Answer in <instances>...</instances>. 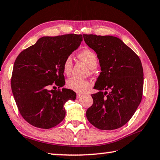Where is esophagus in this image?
Listing matches in <instances>:
<instances>
[{"mask_svg": "<svg viewBox=\"0 0 160 160\" xmlns=\"http://www.w3.org/2000/svg\"><path fill=\"white\" fill-rule=\"evenodd\" d=\"M82 97V94H77V99H80V98H81V97Z\"/></svg>", "mask_w": 160, "mask_h": 160, "instance_id": "1", "label": "esophagus"}]
</instances>
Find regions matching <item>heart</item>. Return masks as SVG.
<instances>
[{"label": "heart", "instance_id": "1", "mask_svg": "<svg viewBox=\"0 0 160 160\" xmlns=\"http://www.w3.org/2000/svg\"><path fill=\"white\" fill-rule=\"evenodd\" d=\"M79 56L81 59H82L85 62L90 68H95L97 66L98 58H97V54L93 51L90 49H84L79 53ZM72 68V58L71 56H68L65 58L63 63V73L67 76H68L70 75V72H71ZM66 87L68 89L74 91L78 94H82L86 92L91 88L92 84L90 81L87 80L72 78L67 80Z\"/></svg>", "mask_w": 160, "mask_h": 160}]
</instances>
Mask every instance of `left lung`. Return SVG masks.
<instances>
[{
  "mask_svg": "<svg viewBox=\"0 0 160 160\" xmlns=\"http://www.w3.org/2000/svg\"><path fill=\"white\" fill-rule=\"evenodd\" d=\"M83 38L97 54L102 70L94 88L99 92L92 94L93 104L87 110V118L100 130L121 128L141 102L144 79L141 61L117 37L83 34Z\"/></svg>",
  "mask_w": 160,
  "mask_h": 160,
  "instance_id": "1",
  "label": "left lung"
}]
</instances>
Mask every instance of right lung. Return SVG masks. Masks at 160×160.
Returning a JSON list of instances; mask_svg holds the SVG:
<instances>
[{
  "instance_id": "1",
  "label": "right lung",
  "mask_w": 160,
  "mask_h": 160,
  "mask_svg": "<svg viewBox=\"0 0 160 160\" xmlns=\"http://www.w3.org/2000/svg\"><path fill=\"white\" fill-rule=\"evenodd\" d=\"M82 41V34L44 37L16 58L12 92L21 116L32 126L44 129L57 126L66 116L65 103L76 99L71 90L49 89L65 85L63 63Z\"/></svg>"
}]
</instances>
